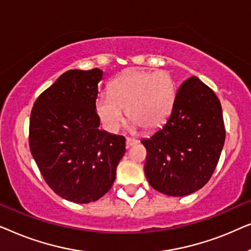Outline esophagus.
Masks as SVG:
<instances>
[{
	"instance_id": "34e87169",
	"label": "esophagus",
	"mask_w": 251,
	"mask_h": 251,
	"mask_svg": "<svg viewBox=\"0 0 251 251\" xmlns=\"http://www.w3.org/2000/svg\"><path fill=\"white\" fill-rule=\"evenodd\" d=\"M136 144H137V140L135 138H130V137H126V147H131L133 145H136Z\"/></svg>"
}]
</instances>
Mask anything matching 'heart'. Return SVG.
Returning <instances> with one entry per match:
<instances>
[{
  "instance_id": "obj_1",
  "label": "heart",
  "mask_w": 251,
  "mask_h": 251,
  "mask_svg": "<svg viewBox=\"0 0 251 251\" xmlns=\"http://www.w3.org/2000/svg\"><path fill=\"white\" fill-rule=\"evenodd\" d=\"M177 97V84L167 71L130 68L115 77L109 92H101L96 100V111L104 126L118 131L125 112L132 129L151 131L169 118Z\"/></svg>"
}]
</instances>
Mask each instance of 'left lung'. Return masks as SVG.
I'll list each match as a JSON object with an SVG mask.
<instances>
[{
    "mask_svg": "<svg viewBox=\"0 0 251 251\" xmlns=\"http://www.w3.org/2000/svg\"><path fill=\"white\" fill-rule=\"evenodd\" d=\"M225 142L221 101L197 76L183 82L169 118L150 138L145 176L154 190L185 197L203 187L214 174Z\"/></svg>",
    "mask_w": 251,
    "mask_h": 251,
    "instance_id": "8db88e82",
    "label": "left lung"
}]
</instances>
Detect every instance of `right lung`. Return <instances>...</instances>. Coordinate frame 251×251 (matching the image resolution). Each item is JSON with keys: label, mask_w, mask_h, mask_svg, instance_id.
<instances>
[{"label": "right lung", "mask_w": 251, "mask_h": 251, "mask_svg": "<svg viewBox=\"0 0 251 251\" xmlns=\"http://www.w3.org/2000/svg\"><path fill=\"white\" fill-rule=\"evenodd\" d=\"M104 72L71 70L34 102L29 147L54 193L75 203L97 201L112 187L126 139L99 129L96 112Z\"/></svg>", "instance_id": "right-lung-1"}]
</instances>
